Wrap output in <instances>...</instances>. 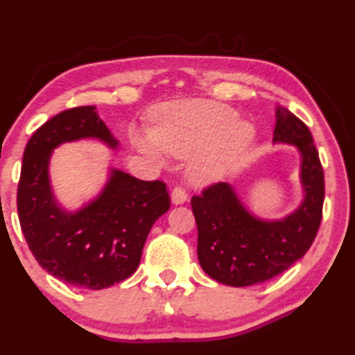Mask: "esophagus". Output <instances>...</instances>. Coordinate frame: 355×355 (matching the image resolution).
I'll list each match as a JSON object with an SVG mask.
<instances>
[{
	"label": "esophagus",
	"instance_id": "obj_1",
	"mask_svg": "<svg viewBox=\"0 0 355 355\" xmlns=\"http://www.w3.org/2000/svg\"><path fill=\"white\" fill-rule=\"evenodd\" d=\"M186 200H187L186 191H184L182 187H174L171 191V202L174 205H181V203H184Z\"/></svg>",
	"mask_w": 355,
	"mask_h": 355
}]
</instances>
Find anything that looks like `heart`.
Returning a JSON list of instances; mask_svg holds the SVG:
<instances>
[{
	"label": "heart",
	"instance_id": "b5f03b06",
	"mask_svg": "<svg viewBox=\"0 0 355 355\" xmlns=\"http://www.w3.org/2000/svg\"><path fill=\"white\" fill-rule=\"evenodd\" d=\"M254 125L237 121L231 106L210 100H186L164 105L155 113L150 134H135L137 148L153 162L164 153L191 158L196 184L220 181L236 166L254 140Z\"/></svg>",
	"mask_w": 355,
	"mask_h": 355
}]
</instances>
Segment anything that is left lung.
I'll return each instance as SVG.
<instances>
[{"label": "left lung", "mask_w": 355, "mask_h": 355, "mask_svg": "<svg viewBox=\"0 0 355 355\" xmlns=\"http://www.w3.org/2000/svg\"><path fill=\"white\" fill-rule=\"evenodd\" d=\"M275 144L295 145L300 153L302 203L283 220H261L247 210L226 182L203 189L191 200L197 221L202 270L218 283L242 288L263 283L302 259L322 221L324 176L312 134L289 110L276 108Z\"/></svg>", "instance_id": "obj_1"}]
</instances>
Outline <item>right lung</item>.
<instances>
[{
    "label": "right lung",
    "instance_id": "1",
    "mask_svg": "<svg viewBox=\"0 0 355 355\" xmlns=\"http://www.w3.org/2000/svg\"><path fill=\"white\" fill-rule=\"evenodd\" d=\"M80 139H98L110 148L119 145L95 106L62 111L33 132L22 157L17 213L42 268L76 288L96 291L137 270L148 232L171 200L164 182L111 169L98 197L67 211L53 193L48 166L53 150Z\"/></svg>",
    "mask_w": 355,
    "mask_h": 355
}]
</instances>
